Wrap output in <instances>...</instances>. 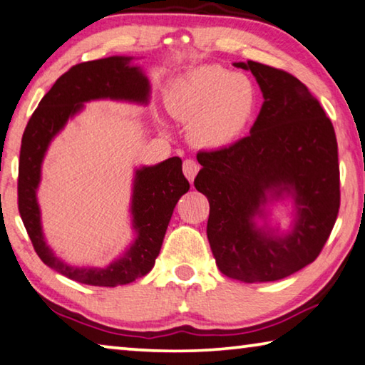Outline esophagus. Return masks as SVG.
<instances>
[{"instance_id":"esophagus-1","label":"esophagus","mask_w":365,"mask_h":365,"mask_svg":"<svg viewBox=\"0 0 365 365\" xmlns=\"http://www.w3.org/2000/svg\"><path fill=\"white\" fill-rule=\"evenodd\" d=\"M198 170H200V165H198V162H196V160L187 159L183 162V173H185V177L188 178L190 183L195 180V177H196V173H198Z\"/></svg>"}]
</instances>
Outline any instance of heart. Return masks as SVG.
Here are the masks:
<instances>
[{"label":"heart","instance_id":"1","mask_svg":"<svg viewBox=\"0 0 365 365\" xmlns=\"http://www.w3.org/2000/svg\"><path fill=\"white\" fill-rule=\"evenodd\" d=\"M169 107L190 121V136L205 148H225L252 125L258 108V89L244 73L216 65L190 69L173 81Z\"/></svg>","mask_w":365,"mask_h":365}]
</instances>
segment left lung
I'll return each instance as SVG.
<instances>
[{"mask_svg": "<svg viewBox=\"0 0 365 365\" xmlns=\"http://www.w3.org/2000/svg\"><path fill=\"white\" fill-rule=\"evenodd\" d=\"M252 71L263 106L250 135L201 151L195 187L210 201L207 240L221 273L242 282H269L310 264L339 210L338 143L331 121L309 89L282 69L257 61ZM287 200V231L270 224V207Z\"/></svg>", "mask_w": 365, "mask_h": 365, "instance_id": "1", "label": "left lung"}]
</instances>
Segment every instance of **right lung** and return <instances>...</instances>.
Instances as JSON below:
<instances>
[{
  "label": "right lung",
  "mask_w": 365,
  "mask_h": 365,
  "mask_svg": "<svg viewBox=\"0 0 365 365\" xmlns=\"http://www.w3.org/2000/svg\"><path fill=\"white\" fill-rule=\"evenodd\" d=\"M133 56H108L79 63L56 79L22 135L19 155V212L42 262L63 276L89 286L130 284L148 274L158 258L177 201L190 190L182 159L170 158L135 170L131 193V227L135 240L107 266H74L55 255L45 240L37 190L42 164L51 141L91 101H118L148 106L151 84Z\"/></svg>",
  "instance_id": "add662e5"
}]
</instances>
